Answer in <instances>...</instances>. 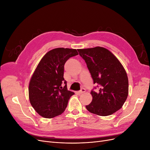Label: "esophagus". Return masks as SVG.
Segmentation results:
<instances>
[{
  "instance_id": "34e87169",
  "label": "esophagus",
  "mask_w": 150,
  "mask_h": 150,
  "mask_svg": "<svg viewBox=\"0 0 150 150\" xmlns=\"http://www.w3.org/2000/svg\"><path fill=\"white\" fill-rule=\"evenodd\" d=\"M86 92V89H84V88H83V89H81L79 91H78V93L79 94H83V93H85Z\"/></svg>"
}]
</instances>
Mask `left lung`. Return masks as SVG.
Listing matches in <instances>:
<instances>
[{
  "label": "left lung",
  "instance_id": "1",
  "mask_svg": "<svg viewBox=\"0 0 150 150\" xmlns=\"http://www.w3.org/2000/svg\"><path fill=\"white\" fill-rule=\"evenodd\" d=\"M87 64L98 92L92 91L93 100L86 106L90 112L99 116L111 115L122 108L128 95V78L117 58L103 47L78 49Z\"/></svg>",
  "mask_w": 150,
  "mask_h": 150
}]
</instances>
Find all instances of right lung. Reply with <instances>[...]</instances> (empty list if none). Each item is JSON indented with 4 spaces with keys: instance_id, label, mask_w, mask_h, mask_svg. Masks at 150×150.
<instances>
[{
    "instance_id": "obj_1",
    "label": "right lung",
    "mask_w": 150,
    "mask_h": 150,
    "mask_svg": "<svg viewBox=\"0 0 150 150\" xmlns=\"http://www.w3.org/2000/svg\"><path fill=\"white\" fill-rule=\"evenodd\" d=\"M76 55V49L59 47L47 52L40 61L29 84L30 103L40 116L52 118L65 111L74 93L67 90L63 78L64 64Z\"/></svg>"
}]
</instances>
